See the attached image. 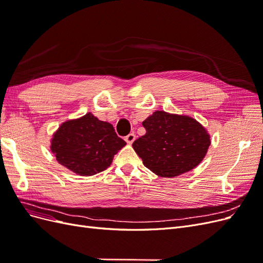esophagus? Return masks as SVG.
I'll use <instances>...</instances> for the list:
<instances>
[{
	"mask_svg": "<svg viewBox=\"0 0 263 263\" xmlns=\"http://www.w3.org/2000/svg\"><path fill=\"white\" fill-rule=\"evenodd\" d=\"M135 139H136V135H135V134H128L125 137V140H126L127 144H133Z\"/></svg>",
	"mask_w": 263,
	"mask_h": 263,
	"instance_id": "34e87169",
	"label": "esophagus"
}]
</instances>
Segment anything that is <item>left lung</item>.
Masks as SVG:
<instances>
[{"mask_svg": "<svg viewBox=\"0 0 263 263\" xmlns=\"http://www.w3.org/2000/svg\"><path fill=\"white\" fill-rule=\"evenodd\" d=\"M142 126L146 134L133 142V148L146 168L163 178L194 169L211 145L208 132L189 116L157 110Z\"/></svg>", "mask_w": 263, "mask_h": 263, "instance_id": "1", "label": "left lung"}]
</instances>
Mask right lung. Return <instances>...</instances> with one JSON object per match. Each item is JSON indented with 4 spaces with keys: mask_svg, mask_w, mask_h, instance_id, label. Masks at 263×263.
Instances as JSON below:
<instances>
[{
    "mask_svg": "<svg viewBox=\"0 0 263 263\" xmlns=\"http://www.w3.org/2000/svg\"><path fill=\"white\" fill-rule=\"evenodd\" d=\"M126 142L114 127L87 113L63 123L53 135L51 151L58 162L80 176L104 171Z\"/></svg>",
    "mask_w": 263,
    "mask_h": 263,
    "instance_id": "1",
    "label": "right lung"
}]
</instances>
